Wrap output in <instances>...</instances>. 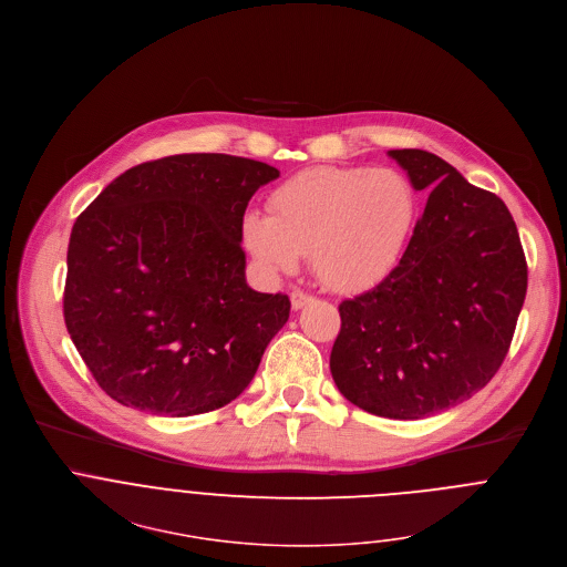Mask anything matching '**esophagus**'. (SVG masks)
<instances>
[{"label":"esophagus","instance_id":"34e87169","mask_svg":"<svg viewBox=\"0 0 567 567\" xmlns=\"http://www.w3.org/2000/svg\"><path fill=\"white\" fill-rule=\"evenodd\" d=\"M291 307L298 311V309H302L305 305H309L313 298L309 296V293H305V291H291Z\"/></svg>","mask_w":567,"mask_h":567}]
</instances>
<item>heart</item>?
Listing matches in <instances>:
<instances>
[{"mask_svg": "<svg viewBox=\"0 0 567 567\" xmlns=\"http://www.w3.org/2000/svg\"><path fill=\"white\" fill-rule=\"evenodd\" d=\"M271 214L247 212L240 238L267 274H291L311 256L333 291L383 282L403 260L419 220V194L396 168L318 166L285 179Z\"/></svg>", "mask_w": 567, "mask_h": 567, "instance_id": "obj_1", "label": "heart"}]
</instances>
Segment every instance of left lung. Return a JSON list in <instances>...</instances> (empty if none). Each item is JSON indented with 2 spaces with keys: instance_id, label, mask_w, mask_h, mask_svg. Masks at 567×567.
Returning a JSON list of instances; mask_svg holds the SVG:
<instances>
[{
  "instance_id": "1",
  "label": "left lung",
  "mask_w": 567,
  "mask_h": 567,
  "mask_svg": "<svg viewBox=\"0 0 567 567\" xmlns=\"http://www.w3.org/2000/svg\"><path fill=\"white\" fill-rule=\"evenodd\" d=\"M388 153L430 198L401 265L340 302L329 367L355 408L419 421L492 381L525 300L527 265L501 198L430 151Z\"/></svg>"
}]
</instances>
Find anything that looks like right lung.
Returning a JSON list of instances; mask_svg holds the SVG:
<instances>
[{
	"instance_id": "1",
	"label": "right lung",
	"mask_w": 567,
	"mask_h": 567,
	"mask_svg": "<svg viewBox=\"0 0 567 567\" xmlns=\"http://www.w3.org/2000/svg\"><path fill=\"white\" fill-rule=\"evenodd\" d=\"M278 168L182 153L115 177L75 220L64 320L120 405L194 416L238 399L289 318L282 293L247 285L240 225Z\"/></svg>"
}]
</instances>
